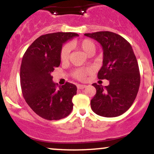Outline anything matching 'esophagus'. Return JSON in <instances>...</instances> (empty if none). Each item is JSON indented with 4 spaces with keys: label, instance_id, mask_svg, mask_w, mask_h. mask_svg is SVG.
<instances>
[{
    "label": "esophagus",
    "instance_id": "obj_1",
    "mask_svg": "<svg viewBox=\"0 0 154 154\" xmlns=\"http://www.w3.org/2000/svg\"><path fill=\"white\" fill-rule=\"evenodd\" d=\"M86 85H80V84L77 85V88H78V89H84Z\"/></svg>",
    "mask_w": 154,
    "mask_h": 154
}]
</instances>
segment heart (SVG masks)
<instances>
[{"instance_id":"heart-1","label":"heart","mask_w":154,"mask_h":154,"mask_svg":"<svg viewBox=\"0 0 154 154\" xmlns=\"http://www.w3.org/2000/svg\"><path fill=\"white\" fill-rule=\"evenodd\" d=\"M71 45L79 49L85 56L93 55L95 50V45L93 41L89 39H85L80 41H74L71 43ZM70 54V48L69 45H64L61 51V60L63 62H65L69 59ZM91 72L90 68L78 69L73 72V76L79 80H85L88 74Z\"/></svg>"}]
</instances>
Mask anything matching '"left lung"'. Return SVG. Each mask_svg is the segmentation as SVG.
<instances>
[{"label":"left lung","mask_w":154,"mask_h":154,"mask_svg":"<svg viewBox=\"0 0 154 154\" xmlns=\"http://www.w3.org/2000/svg\"><path fill=\"white\" fill-rule=\"evenodd\" d=\"M103 48V66L98 73L100 79L109 81L107 86L93 83L96 93L91 100L96 114L115 117L124 114L133 103L138 92L140 76L132 48L125 38L109 31L85 33Z\"/></svg>","instance_id":"left-lung-1"}]
</instances>
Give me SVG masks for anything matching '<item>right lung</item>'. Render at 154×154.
<instances>
[{
  "instance_id": "1",
  "label": "right lung",
  "mask_w": 154,
  "mask_h": 154,
  "mask_svg": "<svg viewBox=\"0 0 154 154\" xmlns=\"http://www.w3.org/2000/svg\"><path fill=\"white\" fill-rule=\"evenodd\" d=\"M78 35L75 32L41 35L23 56L20 68L22 95L29 106L43 119L59 120L72 112L77 87L66 82L57 88L51 72L61 63L63 44Z\"/></svg>"
}]
</instances>
